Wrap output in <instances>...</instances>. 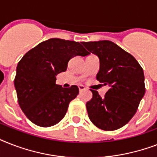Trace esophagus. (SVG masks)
Instances as JSON below:
<instances>
[{
    "instance_id": "34e87169",
    "label": "esophagus",
    "mask_w": 157,
    "mask_h": 157,
    "mask_svg": "<svg viewBox=\"0 0 157 157\" xmlns=\"http://www.w3.org/2000/svg\"><path fill=\"white\" fill-rule=\"evenodd\" d=\"M79 90H80V92H82V91L86 90V87L84 86H79Z\"/></svg>"
}]
</instances>
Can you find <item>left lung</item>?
Returning a JSON list of instances; mask_svg holds the SVG:
<instances>
[{
  "instance_id": "8db88e82",
  "label": "left lung",
  "mask_w": 157,
  "mask_h": 157,
  "mask_svg": "<svg viewBox=\"0 0 157 157\" xmlns=\"http://www.w3.org/2000/svg\"><path fill=\"white\" fill-rule=\"evenodd\" d=\"M82 44L90 54L98 57L100 67L96 78L110 88L104 98L90 90L93 97L86 103L89 118L103 130L120 129L134 117L144 96V70L134 56L112 41Z\"/></svg>"
}]
</instances>
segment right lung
<instances>
[{"label": "right lung", "mask_w": 157, "mask_h": 157, "mask_svg": "<svg viewBox=\"0 0 157 157\" xmlns=\"http://www.w3.org/2000/svg\"><path fill=\"white\" fill-rule=\"evenodd\" d=\"M88 54L79 42L59 38L45 40L24 54L16 68L14 87L21 109L33 123L50 127L63 118L79 89L56 85V76L66 71L71 58Z\"/></svg>", "instance_id": "add662e5"}]
</instances>
